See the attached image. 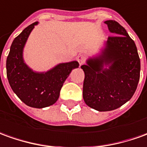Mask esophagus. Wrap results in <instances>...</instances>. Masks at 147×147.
<instances>
[{
    "label": "esophagus",
    "instance_id": "obj_1",
    "mask_svg": "<svg viewBox=\"0 0 147 147\" xmlns=\"http://www.w3.org/2000/svg\"><path fill=\"white\" fill-rule=\"evenodd\" d=\"M77 61H78L80 65H82L85 62V57L83 55H79V56H78V57H77Z\"/></svg>",
    "mask_w": 147,
    "mask_h": 147
}]
</instances>
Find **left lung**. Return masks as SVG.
<instances>
[{"label": "left lung", "mask_w": 147, "mask_h": 147, "mask_svg": "<svg viewBox=\"0 0 147 147\" xmlns=\"http://www.w3.org/2000/svg\"><path fill=\"white\" fill-rule=\"evenodd\" d=\"M109 37L98 54L81 68L85 73L83 99L98 111L116 110L129 101L140 78V59L134 41L117 21L104 22Z\"/></svg>", "instance_id": "left-lung-1"}]
</instances>
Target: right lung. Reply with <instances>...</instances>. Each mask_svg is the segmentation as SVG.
Segmentation results:
<instances>
[{"label":"right lung","mask_w":147,"mask_h":147,"mask_svg":"<svg viewBox=\"0 0 147 147\" xmlns=\"http://www.w3.org/2000/svg\"><path fill=\"white\" fill-rule=\"evenodd\" d=\"M37 24V21L26 27L13 40L6 60V72L10 86L18 98L27 106L41 109L56 102L65 81L79 63L77 61L59 63L45 72L34 71L29 67L23 51Z\"/></svg>","instance_id":"1"}]
</instances>
